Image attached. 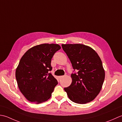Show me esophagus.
<instances>
[{"instance_id":"obj_1","label":"esophagus","mask_w":122,"mask_h":122,"mask_svg":"<svg viewBox=\"0 0 122 122\" xmlns=\"http://www.w3.org/2000/svg\"><path fill=\"white\" fill-rule=\"evenodd\" d=\"M64 77V76H59L58 77H59V79H61L62 78H63Z\"/></svg>"}]
</instances>
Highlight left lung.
Returning a JSON list of instances; mask_svg holds the SVG:
<instances>
[{
	"label": "left lung",
	"mask_w": 122,
	"mask_h": 122,
	"mask_svg": "<svg viewBox=\"0 0 122 122\" xmlns=\"http://www.w3.org/2000/svg\"><path fill=\"white\" fill-rule=\"evenodd\" d=\"M62 48L77 73H72L71 85L64 88L68 98L77 104H86L100 92L105 78L102 62L96 52L83 44H62Z\"/></svg>",
	"instance_id": "8db88e82"
}]
</instances>
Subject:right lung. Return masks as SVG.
I'll list each match as a JSON object with an SVG mask.
<instances>
[{
	"label": "right lung",
	"mask_w": 122,
	"mask_h": 122,
	"mask_svg": "<svg viewBox=\"0 0 122 122\" xmlns=\"http://www.w3.org/2000/svg\"><path fill=\"white\" fill-rule=\"evenodd\" d=\"M61 48L58 44H43L27 51L16 70V78L21 93L29 101L39 104L51 98L58 84L52 75L51 60Z\"/></svg>",
	"instance_id": "obj_1"
}]
</instances>
